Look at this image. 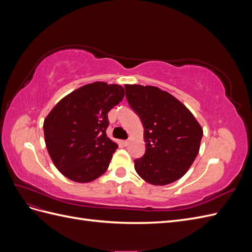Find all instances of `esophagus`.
<instances>
[{
    "label": "esophagus",
    "mask_w": 252,
    "mask_h": 252,
    "mask_svg": "<svg viewBox=\"0 0 252 252\" xmlns=\"http://www.w3.org/2000/svg\"><path fill=\"white\" fill-rule=\"evenodd\" d=\"M122 143H123L124 146H127V145L129 144V141H128V140H125V141H123V142H122Z\"/></svg>",
    "instance_id": "34e87169"
}]
</instances>
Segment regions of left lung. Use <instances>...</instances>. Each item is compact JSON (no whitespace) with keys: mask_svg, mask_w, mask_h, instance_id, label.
Returning <instances> with one entry per match:
<instances>
[{"mask_svg":"<svg viewBox=\"0 0 252 252\" xmlns=\"http://www.w3.org/2000/svg\"><path fill=\"white\" fill-rule=\"evenodd\" d=\"M130 107L144 127L145 155L134 169L151 185L164 186L180 180L199 154L203 129L186 106L155 86L125 85Z\"/></svg>","mask_w":252,"mask_h":252,"instance_id":"8db88e82","label":"left lung"}]
</instances>
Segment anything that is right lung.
<instances>
[{
  "mask_svg": "<svg viewBox=\"0 0 252 252\" xmlns=\"http://www.w3.org/2000/svg\"><path fill=\"white\" fill-rule=\"evenodd\" d=\"M118 84L94 82L64 96L44 121L45 144L57 169L89 183L107 170L118 144L107 138L108 112L123 100Z\"/></svg>",
  "mask_w": 252,
  "mask_h": 252,
  "instance_id": "right-lung-1",
  "label": "right lung"
}]
</instances>
